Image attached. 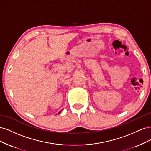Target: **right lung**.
Instances as JSON below:
<instances>
[{
  "label": "right lung",
  "instance_id": "right-lung-1",
  "mask_svg": "<svg viewBox=\"0 0 151 151\" xmlns=\"http://www.w3.org/2000/svg\"><path fill=\"white\" fill-rule=\"evenodd\" d=\"M60 112H59V113H60Z\"/></svg>",
  "mask_w": 151,
  "mask_h": 151
}]
</instances>
